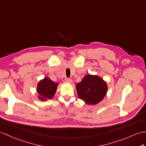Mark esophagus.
Returning <instances> with one entry per match:
<instances>
[{
  "label": "esophagus",
  "mask_w": 146,
  "mask_h": 146,
  "mask_svg": "<svg viewBox=\"0 0 146 146\" xmlns=\"http://www.w3.org/2000/svg\"><path fill=\"white\" fill-rule=\"evenodd\" d=\"M65 80H66V82H69V83L72 82V80H71L70 78H66Z\"/></svg>",
  "instance_id": "obj_1"
}]
</instances>
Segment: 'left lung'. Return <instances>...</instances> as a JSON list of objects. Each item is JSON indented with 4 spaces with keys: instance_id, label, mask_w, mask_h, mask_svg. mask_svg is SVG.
I'll use <instances>...</instances> for the list:
<instances>
[{
    "instance_id": "1",
    "label": "left lung",
    "mask_w": 146,
    "mask_h": 146,
    "mask_svg": "<svg viewBox=\"0 0 146 146\" xmlns=\"http://www.w3.org/2000/svg\"><path fill=\"white\" fill-rule=\"evenodd\" d=\"M107 89V85L102 78L89 74L76 84L78 97L89 105L97 104L102 100Z\"/></svg>"
}]
</instances>
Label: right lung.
I'll list each match as a JSON object with an SVG mask.
<instances>
[{
  "label": "right lung",
  "instance_id": "1",
  "mask_svg": "<svg viewBox=\"0 0 146 146\" xmlns=\"http://www.w3.org/2000/svg\"><path fill=\"white\" fill-rule=\"evenodd\" d=\"M58 85V84H56L48 77L41 80L37 87V92L40 95L39 98L41 100L52 98L56 93Z\"/></svg>",
  "mask_w": 146,
  "mask_h": 146
}]
</instances>
